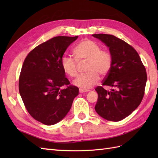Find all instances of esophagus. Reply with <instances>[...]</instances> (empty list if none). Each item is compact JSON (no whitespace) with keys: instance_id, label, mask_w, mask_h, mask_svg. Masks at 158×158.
<instances>
[{"instance_id":"obj_1","label":"esophagus","mask_w":158,"mask_h":158,"mask_svg":"<svg viewBox=\"0 0 158 158\" xmlns=\"http://www.w3.org/2000/svg\"><path fill=\"white\" fill-rule=\"evenodd\" d=\"M88 91H89V90H85V89H79V92L80 93H84V92H87Z\"/></svg>"}]
</instances>
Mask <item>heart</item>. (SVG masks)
Wrapping results in <instances>:
<instances>
[{
    "label": "heart",
    "mask_w": 158,
    "mask_h": 158,
    "mask_svg": "<svg viewBox=\"0 0 158 158\" xmlns=\"http://www.w3.org/2000/svg\"><path fill=\"white\" fill-rule=\"evenodd\" d=\"M75 60L69 56L61 58L62 68L67 75L75 77L78 75V64L87 62L84 75L79 76L73 81V84L83 89L92 88L98 82L100 75L106 77L109 73L113 64L110 53L101 49L98 43L89 39L80 42L73 50Z\"/></svg>",
    "instance_id": "heart-1"
}]
</instances>
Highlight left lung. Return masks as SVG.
Listing matches in <instances>:
<instances>
[{
	"instance_id": "8db88e82",
	"label": "left lung",
	"mask_w": 158,
	"mask_h": 158,
	"mask_svg": "<svg viewBox=\"0 0 158 158\" xmlns=\"http://www.w3.org/2000/svg\"><path fill=\"white\" fill-rule=\"evenodd\" d=\"M109 47L113 64L102 85L95 89L98 94L96 113L104 119L119 122L130 115L141 102L145 94L147 73L139 53L132 46L111 35H92Z\"/></svg>"
}]
</instances>
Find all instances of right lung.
<instances>
[{
  "label": "right lung",
  "mask_w": 158,
  "mask_h": 158,
  "mask_svg": "<svg viewBox=\"0 0 158 158\" xmlns=\"http://www.w3.org/2000/svg\"><path fill=\"white\" fill-rule=\"evenodd\" d=\"M78 38L56 36L30 52L23 62L19 92L33 118L48 126L60 122L69 113L79 88L70 85L61 66L68 47ZM62 86L67 88L62 89Z\"/></svg>",
  "instance_id": "1"
}]
</instances>
